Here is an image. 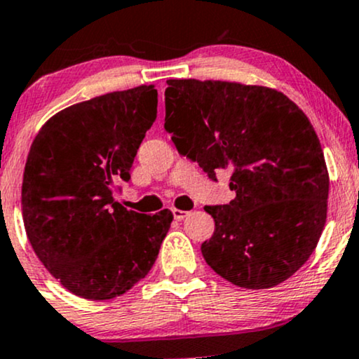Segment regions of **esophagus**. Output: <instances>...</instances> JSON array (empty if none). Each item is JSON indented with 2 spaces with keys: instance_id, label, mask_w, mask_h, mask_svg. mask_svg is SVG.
<instances>
[{
  "instance_id": "esophagus-1",
  "label": "esophagus",
  "mask_w": 359,
  "mask_h": 359,
  "mask_svg": "<svg viewBox=\"0 0 359 359\" xmlns=\"http://www.w3.org/2000/svg\"><path fill=\"white\" fill-rule=\"evenodd\" d=\"M172 214H174V219L182 221L189 212L187 211H180V209H172Z\"/></svg>"
}]
</instances>
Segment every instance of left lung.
Returning <instances> with one entry per match:
<instances>
[{"mask_svg":"<svg viewBox=\"0 0 359 359\" xmlns=\"http://www.w3.org/2000/svg\"><path fill=\"white\" fill-rule=\"evenodd\" d=\"M165 130L216 180L231 168L229 204L205 205L214 234L201 246L211 269L245 288H270L316 250L327 216L329 175L304 111L278 90L240 82L168 79Z\"/></svg>","mask_w":359,"mask_h":359,"instance_id":"8db88e82","label":"left lung"}]
</instances>
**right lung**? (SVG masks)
<instances>
[{"instance_id": "add662e5", "label": "right lung", "mask_w": 359, "mask_h": 359, "mask_svg": "<svg viewBox=\"0 0 359 359\" xmlns=\"http://www.w3.org/2000/svg\"><path fill=\"white\" fill-rule=\"evenodd\" d=\"M158 93L138 86L74 104L39 131L23 172L28 241L72 294L108 300L147 277L174 219L118 203L140 143L156 118Z\"/></svg>"}]
</instances>
